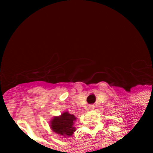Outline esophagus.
Instances as JSON below:
<instances>
[{
    "label": "esophagus",
    "mask_w": 153,
    "mask_h": 153,
    "mask_svg": "<svg viewBox=\"0 0 153 153\" xmlns=\"http://www.w3.org/2000/svg\"><path fill=\"white\" fill-rule=\"evenodd\" d=\"M94 107H95V105H89L88 108L90 110H93V109H94Z\"/></svg>",
    "instance_id": "obj_1"
}]
</instances>
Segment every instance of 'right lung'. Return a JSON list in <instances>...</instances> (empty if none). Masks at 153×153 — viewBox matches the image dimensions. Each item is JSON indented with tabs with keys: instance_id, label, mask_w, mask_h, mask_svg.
<instances>
[{
	"instance_id": "add662e5",
	"label": "right lung",
	"mask_w": 153,
	"mask_h": 153,
	"mask_svg": "<svg viewBox=\"0 0 153 153\" xmlns=\"http://www.w3.org/2000/svg\"><path fill=\"white\" fill-rule=\"evenodd\" d=\"M76 117L65 112L60 117H55L51 121V127L55 133L64 136L70 137L73 134L75 128L74 127V121Z\"/></svg>"
}]
</instances>
